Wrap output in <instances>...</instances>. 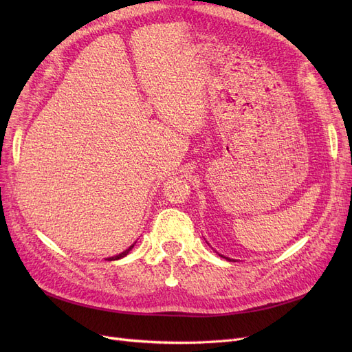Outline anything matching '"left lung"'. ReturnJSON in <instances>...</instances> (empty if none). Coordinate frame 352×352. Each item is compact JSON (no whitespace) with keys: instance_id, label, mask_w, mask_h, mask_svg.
Returning a JSON list of instances; mask_svg holds the SVG:
<instances>
[{"instance_id":"1","label":"left lung","mask_w":352,"mask_h":352,"mask_svg":"<svg viewBox=\"0 0 352 352\" xmlns=\"http://www.w3.org/2000/svg\"><path fill=\"white\" fill-rule=\"evenodd\" d=\"M228 260H229V258H228ZM232 261H233V260H232Z\"/></svg>"}]
</instances>
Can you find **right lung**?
I'll list each match as a JSON object with an SVG mask.
<instances>
[{
	"label": "right lung",
	"mask_w": 352,
	"mask_h": 352,
	"mask_svg": "<svg viewBox=\"0 0 352 352\" xmlns=\"http://www.w3.org/2000/svg\"><path fill=\"white\" fill-rule=\"evenodd\" d=\"M133 248V245H132V247H129V248H127L126 251H123L122 254H119V255H114V257H110V258H107L109 261H113V260H119V258H123L124 257V255H127V254H129V251Z\"/></svg>",
	"instance_id": "obj_1"
}]
</instances>
